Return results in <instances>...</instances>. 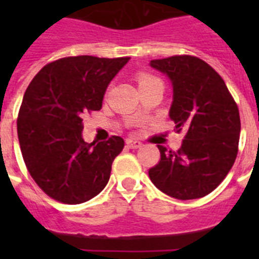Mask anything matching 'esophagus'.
Returning a JSON list of instances; mask_svg holds the SVG:
<instances>
[{"instance_id":"obj_1","label":"esophagus","mask_w":259,"mask_h":259,"mask_svg":"<svg viewBox=\"0 0 259 259\" xmlns=\"http://www.w3.org/2000/svg\"><path fill=\"white\" fill-rule=\"evenodd\" d=\"M126 145L129 146L130 149H138V148H141L142 142L137 141V140H132V138H127L126 140Z\"/></svg>"}]
</instances>
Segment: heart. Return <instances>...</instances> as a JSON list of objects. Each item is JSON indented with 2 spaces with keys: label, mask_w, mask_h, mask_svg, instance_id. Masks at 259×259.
<instances>
[{
  "label": "heart",
  "mask_w": 259,
  "mask_h": 259,
  "mask_svg": "<svg viewBox=\"0 0 259 259\" xmlns=\"http://www.w3.org/2000/svg\"><path fill=\"white\" fill-rule=\"evenodd\" d=\"M161 82L157 76H153L150 74H140L138 75V84L140 86H145V84H150V83Z\"/></svg>",
  "instance_id": "1"
}]
</instances>
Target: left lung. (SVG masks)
<instances>
[{
    "mask_svg": "<svg viewBox=\"0 0 259 259\" xmlns=\"http://www.w3.org/2000/svg\"><path fill=\"white\" fill-rule=\"evenodd\" d=\"M173 87L169 117L185 136L177 152L158 145L161 158L149 169L161 192L180 199H199L212 192L233 168L238 154L239 110L222 76L204 60L176 55L152 60Z\"/></svg>",
    "mask_w": 259,
    "mask_h": 259,
    "instance_id": "left-lung-1",
    "label": "left lung"
}]
</instances>
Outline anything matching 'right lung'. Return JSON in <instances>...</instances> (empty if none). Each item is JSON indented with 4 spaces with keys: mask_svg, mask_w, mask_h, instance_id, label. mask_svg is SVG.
Segmentation results:
<instances>
[{
    "mask_svg": "<svg viewBox=\"0 0 259 259\" xmlns=\"http://www.w3.org/2000/svg\"><path fill=\"white\" fill-rule=\"evenodd\" d=\"M130 58L68 56L48 63L22 98L17 134L26 169L50 197L80 204L105 188L125 141H83V115L101 110L111 79Z\"/></svg>",
    "mask_w": 259,
    "mask_h": 259,
    "instance_id": "add662e5",
    "label": "right lung"
}]
</instances>
